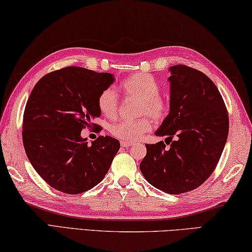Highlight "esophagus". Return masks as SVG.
I'll return each mask as SVG.
<instances>
[{
  "mask_svg": "<svg viewBox=\"0 0 252 252\" xmlns=\"http://www.w3.org/2000/svg\"><path fill=\"white\" fill-rule=\"evenodd\" d=\"M121 145H122V147H124V148H129L131 145H133V143H130V142H122Z\"/></svg>",
  "mask_w": 252,
  "mask_h": 252,
  "instance_id": "obj_1",
  "label": "esophagus"
}]
</instances>
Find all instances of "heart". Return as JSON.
<instances>
[{
	"label": "heart",
	"mask_w": 252,
	"mask_h": 252,
	"mask_svg": "<svg viewBox=\"0 0 252 252\" xmlns=\"http://www.w3.org/2000/svg\"><path fill=\"white\" fill-rule=\"evenodd\" d=\"M123 94L139 99L137 115H148L157 123L165 121L169 113L167 100L159 95L160 85L148 73H135L124 79L119 85ZM97 107L106 118H115L119 108V97L112 88L101 91L97 98ZM152 129V122L148 116L130 121H119L110 126V133L124 142H135Z\"/></svg>",
	"instance_id": "heart-1"
}]
</instances>
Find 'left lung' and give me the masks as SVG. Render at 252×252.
Segmentation results:
<instances>
[{
    "label": "left lung",
    "mask_w": 252,
    "mask_h": 252,
    "mask_svg": "<svg viewBox=\"0 0 252 252\" xmlns=\"http://www.w3.org/2000/svg\"><path fill=\"white\" fill-rule=\"evenodd\" d=\"M169 69L170 112L156 131L167 136L166 144H147L139 168L154 187L177 195L198 188L214 173L227 142L229 117L207 75L183 64Z\"/></svg>",
    "instance_id": "8db88e82"
}]
</instances>
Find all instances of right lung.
<instances>
[{"instance_id": "add662e5", "label": "right lung", "mask_w": 252, "mask_h": 252, "mask_svg": "<svg viewBox=\"0 0 252 252\" xmlns=\"http://www.w3.org/2000/svg\"><path fill=\"white\" fill-rule=\"evenodd\" d=\"M114 83L109 73L68 66L35 84L23 115L22 138L34 169L56 190L76 195L104 179L119 147L110 136L88 145L82 129L98 126L97 98Z\"/></svg>"}]
</instances>
